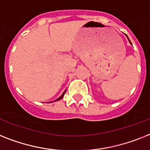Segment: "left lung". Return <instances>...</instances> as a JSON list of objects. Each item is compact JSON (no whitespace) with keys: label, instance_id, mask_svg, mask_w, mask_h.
I'll use <instances>...</instances> for the list:
<instances>
[{"label":"left lung","instance_id":"1","mask_svg":"<svg viewBox=\"0 0 150 150\" xmlns=\"http://www.w3.org/2000/svg\"><path fill=\"white\" fill-rule=\"evenodd\" d=\"M126 36H127V35H126ZM127 38H128V37H127ZM128 40H129V43H130V44H131L130 40H129V38H128Z\"/></svg>","mask_w":150,"mask_h":150}]
</instances>
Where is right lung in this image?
Instances as JSON below:
<instances>
[{
  "instance_id": "add662e5",
  "label": "right lung",
  "mask_w": 150,
  "mask_h": 150,
  "mask_svg": "<svg viewBox=\"0 0 150 150\" xmlns=\"http://www.w3.org/2000/svg\"><path fill=\"white\" fill-rule=\"evenodd\" d=\"M66 90H65V91H64V92L63 93V94H62L61 96H60V97H59V98H57V100H55V101H57V100H61V99L63 98V96H64V95L65 94V93H66ZM52 102H54V101H52Z\"/></svg>"
}]
</instances>
